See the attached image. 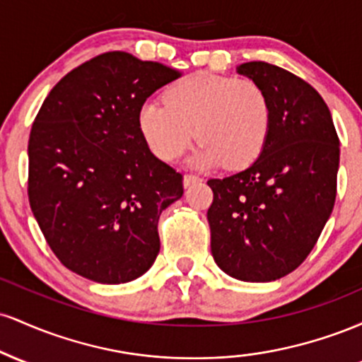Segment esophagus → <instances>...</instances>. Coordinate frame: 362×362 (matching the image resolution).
Wrapping results in <instances>:
<instances>
[{"instance_id": "34e87169", "label": "esophagus", "mask_w": 362, "mask_h": 362, "mask_svg": "<svg viewBox=\"0 0 362 362\" xmlns=\"http://www.w3.org/2000/svg\"><path fill=\"white\" fill-rule=\"evenodd\" d=\"M202 178L199 175H194V173H187V175H184V187H190L194 184H199Z\"/></svg>"}]
</instances>
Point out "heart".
<instances>
[{
	"label": "heart",
	"mask_w": 362,
	"mask_h": 362,
	"mask_svg": "<svg viewBox=\"0 0 362 362\" xmlns=\"http://www.w3.org/2000/svg\"><path fill=\"white\" fill-rule=\"evenodd\" d=\"M165 103L146 102L138 114L141 134L163 161L180 158L197 138L202 143L192 161L199 167H247L271 127V103L250 78L192 74L170 86Z\"/></svg>",
	"instance_id": "b5f03b06"
}]
</instances>
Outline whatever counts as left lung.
<instances>
[{
  "label": "left lung",
  "mask_w": 362,
  "mask_h": 362,
  "mask_svg": "<svg viewBox=\"0 0 362 362\" xmlns=\"http://www.w3.org/2000/svg\"><path fill=\"white\" fill-rule=\"evenodd\" d=\"M236 73L264 88L271 127L250 167L207 180L211 253L228 276L269 282L300 267L330 218L339 138L327 103L296 74L262 61L243 62Z\"/></svg>",
  "instance_id": "8db88e82"
}]
</instances>
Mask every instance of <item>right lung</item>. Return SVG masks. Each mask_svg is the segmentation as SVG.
<instances>
[{"label":"right lung","mask_w":362,"mask_h":362,"mask_svg":"<svg viewBox=\"0 0 362 362\" xmlns=\"http://www.w3.org/2000/svg\"><path fill=\"white\" fill-rule=\"evenodd\" d=\"M178 76L105 52L66 74L40 107L28 139V201L51 250L78 276L122 284L155 262L158 219L184 185L149 151L138 114Z\"/></svg>","instance_id":"1"}]
</instances>
